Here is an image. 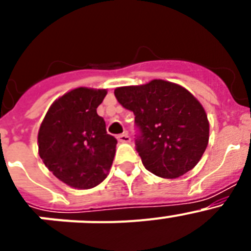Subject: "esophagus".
<instances>
[{
  "label": "esophagus",
  "mask_w": 251,
  "mask_h": 251,
  "mask_svg": "<svg viewBox=\"0 0 251 251\" xmlns=\"http://www.w3.org/2000/svg\"><path fill=\"white\" fill-rule=\"evenodd\" d=\"M117 138H118V141L121 142V143H129L130 142V137L127 132H124V133H122V134H119Z\"/></svg>",
  "instance_id": "1"
}]
</instances>
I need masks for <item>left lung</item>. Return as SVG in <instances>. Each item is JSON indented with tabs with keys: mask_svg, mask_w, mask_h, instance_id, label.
Wrapping results in <instances>:
<instances>
[{
	"mask_svg": "<svg viewBox=\"0 0 251 251\" xmlns=\"http://www.w3.org/2000/svg\"><path fill=\"white\" fill-rule=\"evenodd\" d=\"M117 100L134 114L136 150L156 176L177 178L195 167L208 143V121L190 92L165 80L114 90Z\"/></svg>",
	"mask_w": 251,
	"mask_h": 251,
	"instance_id": "left-lung-1",
	"label": "left lung"
}]
</instances>
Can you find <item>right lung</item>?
Wrapping results in <instances>:
<instances>
[{
    "mask_svg": "<svg viewBox=\"0 0 251 251\" xmlns=\"http://www.w3.org/2000/svg\"><path fill=\"white\" fill-rule=\"evenodd\" d=\"M106 90L77 88L57 99L40 126L39 154L55 177L88 190L108 176L117 139L108 134L97 108Z\"/></svg>",
    "mask_w": 251,
    "mask_h": 251,
    "instance_id": "right-lung-1",
    "label": "right lung"
}]
</instances>
